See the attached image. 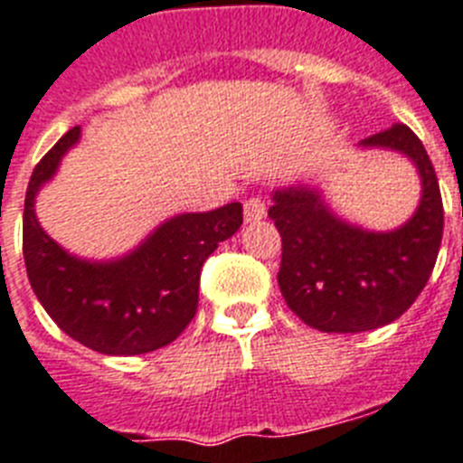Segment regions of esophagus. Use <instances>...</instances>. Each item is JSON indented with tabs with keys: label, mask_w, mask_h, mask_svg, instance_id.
Wrapping results in <instances>:
<instances>
[{
	"label": "esophagus",
	"mask_w": 463,
	"mask_h": 463,
	"mask_svg": "<svg viewBox=\"0 0 463 463\" xmlns=\"http://www.w3.org/2000/svg\"><path fill=\"white\" fill-rule=\"evenodd\" d=\"M243 215H246V222H258L267 215V205L262 198H248L243 203Z\"/></svg>",
	"instance_id": "1"
}]
</instances>
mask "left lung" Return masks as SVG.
Segmentation results:
<instances>
[{"mask_svg":"<svg viewBox=\"0 0 463 463\" xmlns=\"http://www.w3.org/2000/svg\"><path fill=\"white\" fill-rule=\"evenodd\" d=\"M360 144L414 160L423 194L410 222L395 232L353 227L309 186L277 189L267 213L281 234V296L307 326L326 334L372 331L404 315L430 279L445 227L435 167L407 125H392Z\"/></svg>","mask_w":463,"mask_h":463,"instance_id":"obj_1","label":"left lung"}]
</instances>
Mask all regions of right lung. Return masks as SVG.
Here are the masks:
<instances>
[{
	"label": "right lung",
	"instance_id": "add662e5",
	"mask_svg": "<svg viewBox=\"0 0 463 463\" xmlns=\"http://www.w3.org/2000/svg\"><path fill=\"white\" fill-rule=\"evenodd\" d=\"M80 128L34 165L23 210V258L34 296L72 341L101 354H144L177 338L196 315L201 267L243 222L241 203L186 213L160 224L137 250L113 262L66 253L34 215V196L53 177Z\"/></svg>",
	"mask_w": 463,
	"mask_h": 463
}]
</instances>
